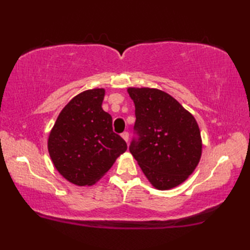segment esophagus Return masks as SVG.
Returning a JSON list of instances; mask_svg holds the SVG:
<instances>
[{"mask_svg":"<svg viewBox=\"0 0 250 250\" xmlns=\"http://www.w3.org/2000/svg\"><path fill=\"white\" fill-rule=\"evenodd\" d=\"M121 137H122V139H124L125 142H128V141H129V133H128V132H124V133L121 134Z\"/></svg>","mask_w":250,"mask_h":250,"instance_id":"obj_1","label":"esophagus"}]
</instances>
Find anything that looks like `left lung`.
Segmentation results:
<instances>
[{"label": "left lung", "mask_w": 250, "mask_h": 250, "mask_svg": "<svg viewBox=\"0 0 250 250\" xmlns=\"http://www.w3.org/2000/svg\"><path fill=\"white\" fill-rule=\"evenodd\" d=\"M135 105L134 137L129 147L153 187L168 190L193 173L202 155L194 117L168 93L153 88H129Z\"/></svg>", "instance_id": "8db88e82"}]
</instances>
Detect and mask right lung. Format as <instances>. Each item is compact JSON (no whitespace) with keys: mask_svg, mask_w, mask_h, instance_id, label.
<instances>
[{"mask_svg":"<svg viewBox=\"0 0 250 250\" xmlns=\"http://www.w3.org/2000/svg\"><path fill=\"white\" fill-rule=\"evenodd\" d=\"M105 90H86L74 97L58 116L48 137L57 171L77 186H91L126 150L113 131L111 116L102 108Z\"/></svg>","mask_w":250,"mask_h":250,"instance_id":"right-lung-1","label":"right lung"}]
</instances>
